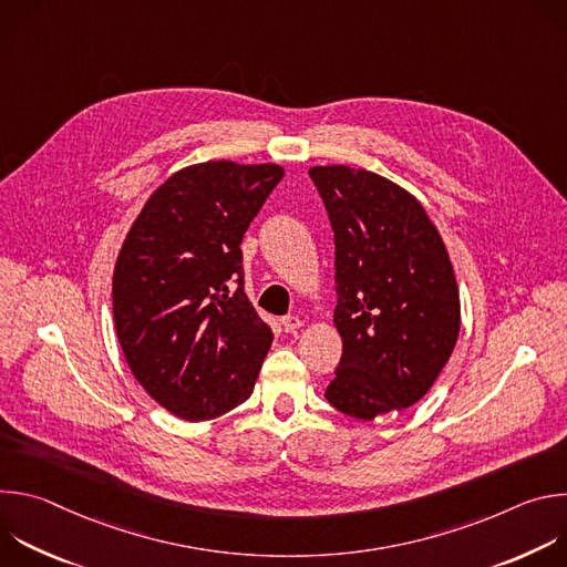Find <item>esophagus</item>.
<instances>
[{
    "label": "esophagus",
    "instance_id": "obj_1",
    "mask_svg": "<svg viewBox=\"0 0 567 567\" xmlns=\"http://www.w3.org/2000/svg\"><path fill=\"white\" fill-rule=\"evenodd\" d=\"M280 326H282V330H285L287 334H296V332L302 328V320H300L298 316H285V318L280 320Z\"/></svg>",
    "mask_w": 567,
    "mask_h": 567
}]
</instances>
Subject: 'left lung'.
<instances>
[{
    "instance_id": "left-lung-1",
    "label": "left lung",
    "mask_w": 567,
    "mask_h": 567,
    "mask_svg": "<svg viewBox=\"0 0 567 567\" xmlns=\"http://www.w3.org/2000/svg\"><path fill=\"white\" fill-rule=\"evenodd\" d=\"M309 177L337 247L343 354L326 399L363 422L399 413L431 390L457 343L449 251L424 206L394 182L350 166H313Z\"/></svg>"
}]
</instances>
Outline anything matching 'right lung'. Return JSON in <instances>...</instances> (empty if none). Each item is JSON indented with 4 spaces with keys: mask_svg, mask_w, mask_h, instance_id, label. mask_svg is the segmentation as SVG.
<instances>
[{
    "mask_svg": "<svg viewBox=\"0 0 567 567\" xmlns=\"http://www.w3.org/2000/svg\"><path fill=\"white\" fill-rule=\"evenodd\" d=\"M285 177L276 164L206 161L161 184L114 265V326L143 390L186 422L254 392L274 332L245 291L241 237Z\"/></svg>",
    "mask_w": 567,
    "mask_h": 567,
    "instance_id": "1",
    "label": "right lung"
}]
</instances>
